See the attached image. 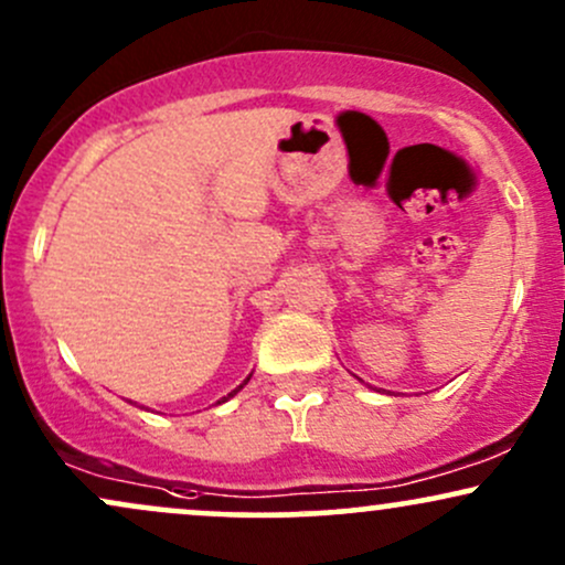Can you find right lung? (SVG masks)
Wrapping results in <instances>:
<instances>
[{
	"mask_svg": "<svg viewBox=\"0 0 565 565\" xmlns=\"http://www.w3.org/2000/svg\"><path fill=\"white\" fill-rule=\"evenodd\" d=\"M238 393V387H236V391H233V393H228V398H231V395H236Z\"/></svg>",
	"mask_w": 565,
	"mask_h": 565,
	"instance_id": "right-lung-1",
	"label": "right lung"
}]
</instances>
